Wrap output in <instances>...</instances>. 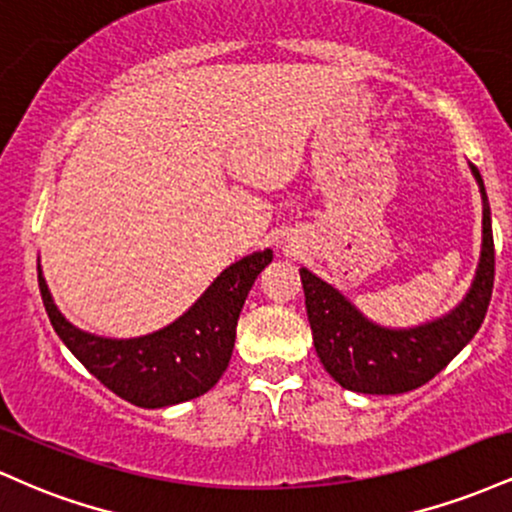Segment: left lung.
<instances>
[{"label": "left lung", "mask_w": 512, "mask_h": 512, "mask_svg": "<svg viewBox=\"0 0 512 512\" xmlns=\"http://www.w3.org/2000/svg\"><path fill=\"white\" fill-rule=\"evenodd\" d=\"M481 192V255L472 286L450 313L416 327H385L368 320L342 291L301 267L315 351L344 390L363 395H402L436 378L472 342L493 291L491 207L477 166L469 163Z\"/></svg>", "instance_id": "8db88e82"}]
</instances>
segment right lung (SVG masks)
<instances>
[{
    "label": "right lung",
    "instance_id": "1",
    "mask_svg": "<svg viewBox=\"0 0 512 512\" xmlns=\"http://www.w3.org/2000/svg\"><path fill=\"white\" fill-rule=\"evenodd\" d=\"M272 257L267 248L233 262L178 320L132 339L98 337L72 325L52 301L40 264L38 286L57 337L88 373L137 407L161 409L204 395L219 383L231 361L245 298Z\"/></svg>",
    "mask_w": 512,
    "mask_h": 512
}]
</instances>
